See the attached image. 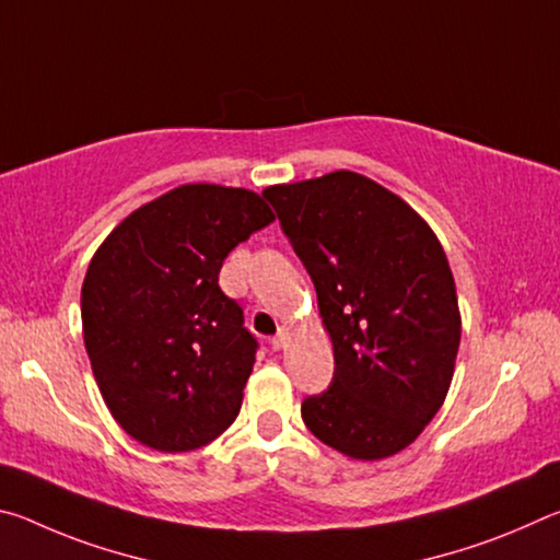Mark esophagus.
I'll use <instances>...</instances> for the list:
<instances>
[{"instance_id": "34e87169", "label": "esophagus", "mask_w": 560, "mask_h": 560, "mask_svg": "<svg viewBox=\"0 0 560 560\" xmlns=\"http://www.w3.org/2000/svg\"><path fill=\"white\" fill-rule=\"evenodd\" d=\"M287 343H289V328H279V334L271 338V348L281 350Z\"/></svg>"}]
</instances>
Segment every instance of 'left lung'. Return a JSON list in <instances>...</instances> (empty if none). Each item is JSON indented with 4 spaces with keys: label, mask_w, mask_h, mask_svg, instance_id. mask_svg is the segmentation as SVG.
I'll list each match as a JSON object with an SVG mask.
<instances>
[{
    "label": "left lung",
    "mask_w": 560,
    "mask_h": 560,
    "mask_svg": "<svg viewBox=\"0 0 560 560\" xmlns=\"http://www.w3.org/2000/svg\"><path fill=\"white\" fill-rule=\"evenodd\" d=\"M264 197L316 287L334 340L328 390L301 417L353 459L405 450L447 397L462 320L442 244L410 205L348 170Z\"/></svg>",
    "instance_id": "obj_1"
}]
</instances>
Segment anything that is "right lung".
Here are the masks:
<instances>
[{
  "label": "right lung",
  "instance_id": "add662e5",
  "mask_svg": "<svg viewBox=\"0 0 560 560\" xmlns=\"http://www.w3.org/2000/svg\"><path fill=\"white\" fill-rule=\"evenodd\" d=\"M271 222L249 189L183 185L126 217L93 254L83 340L103 400L132 440L189 452L236 420L259 343L220 289V269Z\"/></svg>",
  "mask_w": 560,
  "mask_h": 560
}]
</instances>
